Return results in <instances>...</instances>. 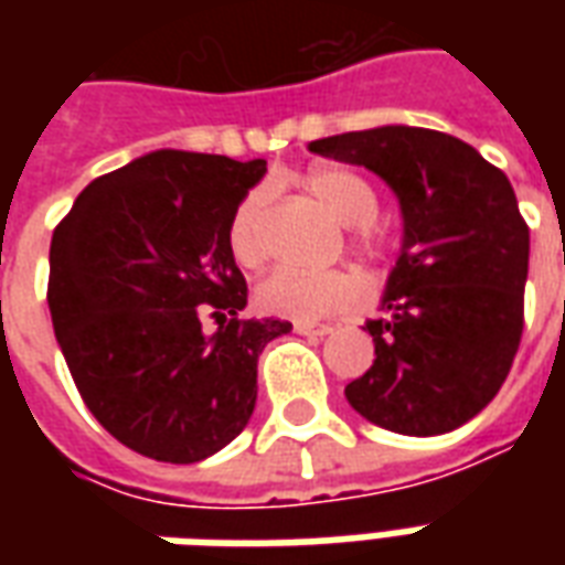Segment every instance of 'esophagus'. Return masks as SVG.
I'll return each instance as SVG.
<instances>
[{
    "instance_id": "obj_1",
    "label": "esophagus",
    "mask_w": 565,
    "mask_h": 565,
    "mask_svg": "<svg viewBox=\"0 0 565 565\" xmlns=\"http://www.w3.org/2000/svg\"><path fill=\"white\" fill-rule=\"evenodd\" d=\"M294 330L299 332V335H330L332 327L330 323H308V320H296Z\"/></svg>"
}]
</instances>
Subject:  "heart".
Returning <instances> with one entry per match:
<instances>
[{
	"mask_svg": "<svg viewBox=\"0 0 565 565\" xmlns=\"http://www.w3.org/2000/svg\"><path fill=\"white\" fill-rule=\"evenodd\" d=\"M306 193L330 217L344 223L351 230V247L356 254H379L384 247L375 211H379V193L366 178L344 166H318L306 174ZM266 190L254 186L247 190L242 202L235 205L230 217V250L242 266H257L266 257ZM366 287L354 271H302V269H271L254 290V302L259 311L287 320H315L332 318L351 311L363 302Z\"/></svg>",
	"mask_w": 565,
	"mask_h": 565,
	"instance_id": "b5f03b06",
	"label": "heart"
}]
</instances>
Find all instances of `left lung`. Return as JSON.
<instances>
[{
	"instance_id": "left-lung-1",
	"label": "left lung",
	"mask_w": 565,
	"mask_h": 565,
	"mask_svg": "<svg viewBox=\"0 0 565 565\" xmlns=\"http://www.w3.org/2000/svg\"><path fill=\"white\" fill-rule=\"evenodd\" d=\"M308 148L381 174L405 221L384 315L366 320L375 360L344 387L348 403L403 436L457 429L497 396L521 344L530 226L509 178L436 129H363Z\"/></svg>"
}]
</instances>
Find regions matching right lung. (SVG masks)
<instances>
[{
	"instance_id": "1",
	"label": "right lung",
	"mask_w": 565,
	"mask_h": 565,
	"mask_svg": "<svg viewBox=\"0 0 565 565\" xmlns=\"http://www.w3.org/2000/svg\"><path fill=\"white\" fill-rule=\"evenodd\" d=\"M263 174L266 160L153 150L84 186L54 230L60 351L93 417L150 460L226 448L254 415L263 348L294 330L242 318L247 284L226 233Z\"/></svg>"
}]
</instances>
